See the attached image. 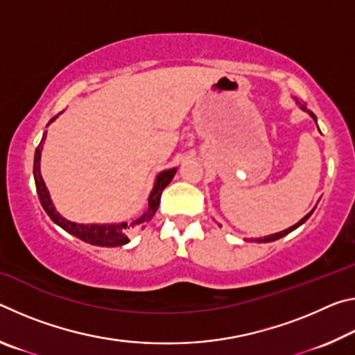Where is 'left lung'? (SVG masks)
<instances>
[{"instance_id":"1","label":"left lung","mask_w":355,"mask_h":355,"mask_svg":"<svg viewBox=\"0 0 355 355\" xmlns=\"http://www.w3.org/2000/svg\"><path fill=\"white\" fill-rule=\"evenodd\" d=\"M294 100H296V105L300 107V110H302V111H305V112H307L309 114V116L311 117V119H313L315 120V122H316V116H315V114L313 112H311L310 110H307V106H305L304 103H300V101L297 100V98H294ZM318 130H320V128H318ZM316 208V207H315ZM315 208L313 209H311V211L309 213V214H305L304 216V218L302 219H300L299 222H297V224H294V225H291V227H288V228H285V230H282V232H279V233H272V235H268V236H264V238H258V239H255V241L257 243H272V241H275V239H280V238H284V236H286L288 235V233H291L293 230H296V228L297 227H300V225H302L304 224V222L305 220H307L309 218H310V216L311 214H313V211H315ZM250 241H252V239H250Z\"/></svg>"}]
</instances>
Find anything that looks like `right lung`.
Listing matches in <instances>:
<instances>
[{
    "mask_svg": "<svg viewBox=\"0 0 355 355\" xmlns=\"http://www.w3.org/2000/svg\"><path fill=\"white\" fill-rule=\"evenodd\" d=\"M58 116L53 117L50 120V123L55 122ZM45 136H46V131L44 133V136H42V141L39 144V147L35 148V155H34V182H35V189H37V194H39L40 205L56 225L64 228V230L70 233V235L80 238L81 241L89 243L92 245H100V248H117V245L127 244L130 241L128 233L133 230V228H139V227L144 228L150 220H152L156 209L159 207L163 189L172 182V178L175 177L177 173V167H172V169H166L156 175L153 189L148 196L147 209L133 222H119V224H78V222H71L69 219H65L64 216L59 214L56 207L53 205V200L50 197V192L46 189L44 178H42L40 156H42V148H44Z\"/></svg>",
    "mask_w": 355,
    "mask_h": 355,
    "instance_id": "obj_1",
    "label": "right lung"
}]
</instances>
